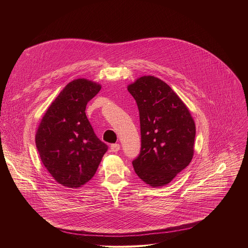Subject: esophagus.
<instances>
[{
    "label": "esophagus",
    "instance_id": "1",
    "mask_svg": "<svg viewBox=\"0 0 248 248\" xmlns=\"http://www.w3.org/2000/svg\"><path fill=\"white\" fill-rule=\"evenodd\" d=\"M120 150V144L119 143H115L111 145V151L112 152H118Z\"/></svg>",
    "mask_w": 248,
    "mask_h": 248
}]
</instances>
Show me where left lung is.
Listing matches in <instances>:
<instances>
[{"label": "left lung", "mask_w": 248, "mask_h": 248, "mask_svg": "<svg viewBox=\"0 0 248 248\" xmlns=\"http://www.w3.org/2000/svg\"><path fill=\"white\" fill-rule=\"evenodd\" d=\"M127 90L140 121L141 148L132 161L134 171L149 186H163L191 162L194 121L180 97L157 78H140Z\"/></svg>", "instance_id": "left-lung-1"}]
</instances>
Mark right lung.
<instances>
[{
	"label": "right lung",
	"instance_id": "right-lung-1",
	"mask_svg": "<svg viewBox=\"0 0 248 248\" xmlns=\"http://www.w3.org/2000/svg\"><path fill=\"white\" fill-rule=\"evenodd\" d=\"M101 86L84 78L69 82L51 104L38 127L36 147L53 178L66 187L90 181L108 150L90 124L85 109Z\"/></svg>",
	"mask_w": 248,
	"mask_h": 248
}]
</instances>
